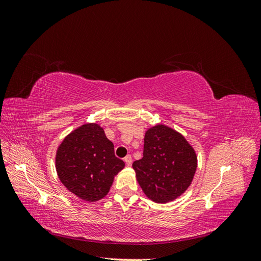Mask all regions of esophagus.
<instances>
[{
    "instance_id": "34e87169",
    "label": "esophagus",
    "mask_w": 261,
    "mask_h": 261,
    "mask_svg": "<svg viewBox=\"0 0 261 261\" xmlns=\"http://www.w3.org/2000/svg\"><path fill=\"white\" fill-rule=\"evenodd\" d=\"M124 161H125V163L127 164V165H130L132 164V162H133V160H132V156L128 154V155H126L125 156V159H124Z\"/></svg>"
}]
</instances>
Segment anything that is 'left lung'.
Segmentation results:
<instances>
[{"instance_id":"1","label":"left lung","mask_w":261,"mask_h":261,"mask_svg":"<svg viewBox=\"0 0 261 261\" xmlns=\"http://www.w3.org/2000/svg\"><path fill=\"white\" fill-rule=\"evenodd\" d=\"M144 141V156L133 163L140 187L155 202L174 200L192 183L197 169L195 150L164 125L149 128Z\"/></svg>"}]
</instances>
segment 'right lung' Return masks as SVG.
I'll return each instance as SVG.
<instances>
[{"label":"right lung","mask_w":261,"mask_h":261,"mask_svg":"<svg viewBox=\"0 0 261 261\" xmlns=\"http://www.w3.org/2000/svg\"><path fill=\"white\" fill-rule=\"evenodd\" d=\"M55 167L69 192L84 200L97 201L109 193L125 163L115 156L112 141L98 124H85L62 141Z\"/></svg>","instance_id":"1"}]
</instances>
